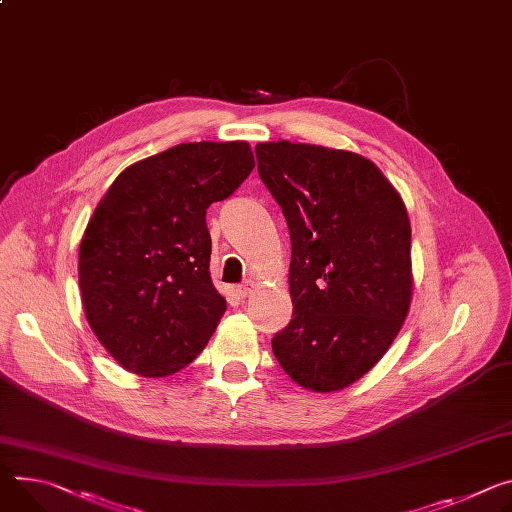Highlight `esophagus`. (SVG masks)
<instances>
[{
  "label": "esophagus",
  "mask_w": 512,
  "mask_h": 512,
  "mask_svg": "<svg viewBox=\"0 0 512 512\" xmlns=\"http://www.w3.org/2000/svg\"><path fill=\"white\" fill-rule=\"evenodd\" d=\"M253 288H255V284H253V282H245L243 286H239V288H237V294H239L241 298H249V296L253 294Z\"/></svg>",
  "instance_id": "1"
}]
</instances>
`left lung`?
I'll return each instance as SVG.
<instances>
[{"label":"left lung","mask_w":512,"mask_h":512,"mask_svg":"<svg viewBox=\"0 0 512 512\" xmlns=\"http://www.w3.org/2000/svg\"><path fill=\"white\" fill-rule=\"evenodd\" d=\"M259 177L292 241L288 327L271 339L286 374L337 392L374 367L412 300L410 220L394 185L369 159L304 143H259Z\"/></svg>","instance_id":"1"}]
</instances>
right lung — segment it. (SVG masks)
<instances>
[{"instance_id":"add662e5","label":"right lung","mask_w":512,"mask_h":512,"mask_svg":"<svg viewBox=\"0 0 512 512\" xmlns=\"http://www.w3.org/2000/svg\"><path fill=\"white\" fill-rule=\"evenodd\" d=\"M255 167L245 141L183 143L126 167L79 245L85 318L128 371L165 378L190 365L226 310L210 277L206 210Z\"/></svg>"}]
</instances>
